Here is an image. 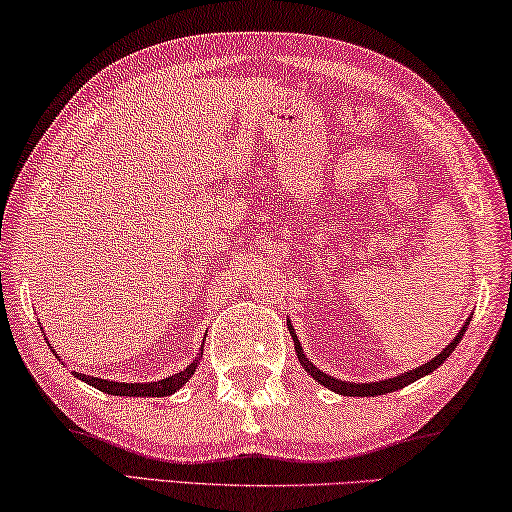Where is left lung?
Masks as SVG:
<instances>
[{
    "label": "left lung",
    "mask_w": 512,
    "mask_h": 512,
    "mask_svg": "<svg viewBox=\"0 0 512 512\" xmlns=\"http://www.w3.org/2000/svg\"><path fill=\"white\" fill-rule=\"evenodd\" d=\"M467 325H469V320H467ZM467 325L460 329L458 332V336L453 338L451 343L446 345V348L439 352L437 357H432L428 364H423V366H419V368H412V371H407V373H403V375H396V377H389V380H380V382H345V380H338V377H334V375H327V373H322L320 368H316L311 364L309 359L304 357V352H302V345H300V338H297V334L293 332V325H290L288 322V329H290V336H293V341H295V352H297V359H300V364L304 366V371L309 373L313 380L316 382H320L322 387H327V389H332V391H336V393H341V396H382V393H391V391H398V389H403V387H407V384H412L414 380H421L423 375H428V373H432L435 371V368H439L444 364V361L448 359V355H451V352L455 350V345L460 343V338L465 336V332H467Z\"/></svg>",
    "instance_id": "obj_1"
}]
</instances>
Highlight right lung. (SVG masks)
I'll list each match as a JSON object with an SVG mask.
<instances>
[{
    "mask_svg": "<svg viewBox=\"0 0 512 512\" xmlns=\"http://www.w3.org/2000/svg\"><path fill=\"white\" fill-rule=\"evenodd\" d=\"M201 355H203V348H201ZM201 357H196L190 366L185 368V371H180L176 375L167 377V380H157V382H109V380H102V377H93V375H84V373H75V377H80L82 382L91 384V387H96L105 393H112V396H141V398H162V396H171V393H176L183 384L190 380L196 371V364H199Z\"/></svg>",
    "mask_w": 512,
    "mask_h": 512,
    "instance_id": "right-lung-1",
    "label": "right lung"
}]
</instances>
